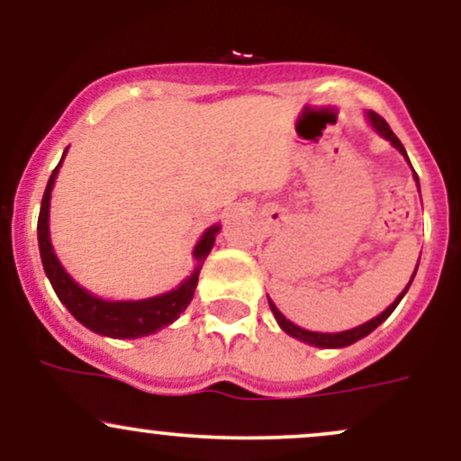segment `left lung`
<instances>
[{"mask_svg": "<svg viewBox=\"0 0 461 461\" xmlns=\"http://www.w3.org/2000/svg\"><path fill=\"white\" fill-rule=\"evenodd\" d=\"M368 121H370V125H373L375 130L379 131V134L384 136L385 140H390L393 142V147H396V149H399L401 153H403V156L407 158V153H405V147L401 145V140L396 139L394 136V131L390 130V125L385 123V121L382 119V116H379L377 113H373V110H370L368 113ZM407 162H410V158H407ZM411 164V162H410ZM414 177H416V182H418V176H416V171H414ZM418 268V267H416ZM414 275H416V271H414ZM414 275H411V279H414ZM411 279H410V284L405 285V290L403 293L399 294V297H396L393 303L388 305V308H385L382 314L379 316H375L373 321H368V322H364V325H359V327H356V330H347V331H338V333H321V331H308V330H301L299 325H294V322H290L288 319H285V316L282 314V312L277 310V305L273 303L271 299H268V305H271V312L275 314V319H277V322H279V327H282V330L288 333V336H293V338H297V340H301V342H308V345H312V347H321V348H342V347H348V345H353V342H357V340H362L364 336H368L370 331H375L377 330L379 325H382V322L388 319L390 314H393L394 312V308L396 305H399V301L405 297V293H407V288H410L411 285Z\"/></svg>", "mask_w": 461, "mask_h": 461, "instance_id": "left-lung-1", "label": "left lung"}]
</instances>
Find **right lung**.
<instances>
[{
  "mask_svg": "<svg viewBox=\"0 0 461 461\" xmlns=\"http://www.w3.org/2000/svg\"><path fill=\"white\" fill-rule=\"evenodd\" d=\"M67 156V149L62 158ZM62 160L51 173L50 182H47L43 201H41V214H39V249H41V260H43L45 275L50 277L51 285H54L58 299L67 305L76 319L82 322L84 327L99 333V336L108 338H140L149 336V333L162 330V327L171 325L173 321L179 319L188 303L193 301L194 288L199 282L201 264H203L205 256L210 249L214 247V238L219 234L221 225H212L203 231L201 240L194 247L193 256L197 260L193 275L184 279L171 293L158 294L151 299L140 301H105L95 297L86 288H82L77 282L68 277V273L62 268L60 260L56 258L54 247L50 240V199L51 188H54L58 168H60Z\"/></svg>",
  "mask_w": 461,
  "mask_h": 461,
  "instance_id": "right-lung-1",
  "label": "right lung"
}]
</instances>
